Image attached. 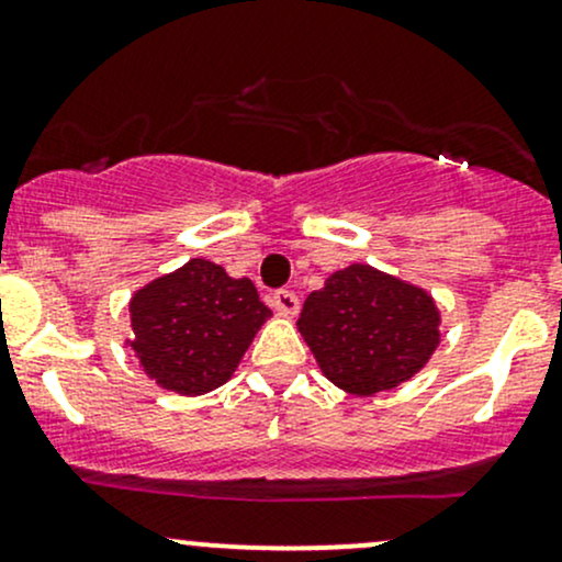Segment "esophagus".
<instances>
[{"label":"esophagus","mask_w":562,"mask_h":562,"mask_svg":"<svg viewBox=\"0 0 562 562\" xmlns=\"http://www.w3.org/2000/svg\"><path fill=\"white\" fill-rule=\"evenodd\" d=\"M271 306H274L277 312H282V315H296L299 296L293 291H288V288H280V291H274V296H271Z\"/></svg>","instance_id":"1"}]
</instances>
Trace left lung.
<instances>
[{
	"mask_svg": "<svg viewBox=\"0 0 562 562\" xmlns=\"http://www.w3.org/2000/svg\"><path fill=\"white\" fill-rule=\"evenodd\" d=\"M439 312L420 288L366 263L334 271L310 293L299 330L323 374L358 395L398 387L439 345Z\"/></svg>",
	"mask_w": 562,
	"mask_h": 562,
	"instance_id": "1",
	"label": "left lung"
}]
</instances>
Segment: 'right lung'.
<instances>
[{
	"label": "right lung",
	"instance_id": "1",
	"mask_svg": "<svg viewBox=\"0 0 562 562\" xmlns=\"http://www.w3.org/2000/svg\"><path fill=\"white\" fill-rule=\"evenodd\" d=\"M128 310L142 369L180 395L223 385L271 315L247 277L234 280L204 258L142 288Z\"/></svg>",
	"mask_w": 562,
	"mask_h": 562
}]
</instances>
